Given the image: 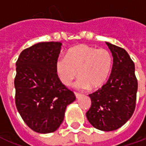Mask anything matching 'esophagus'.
<instances>
[{
	"label": "esophagus",
	"mask_w": 146,
	"mask_h": 146,
	"mask_svg": "<svg viewBox=\"0 0 146 146\" xmlns=\"http://www.w3.org/2000/svg\"><path fill=\"white\" fill-rule=\"evenodd\" d=\"M74 94H75V96L76 99H79V98L81 96H82L80 93H74Z\"/></svg>",
	"instance_id": "esophagus-1"
}]
</instances>
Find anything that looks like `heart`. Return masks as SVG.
Instances as JSON below:
<instances>
[{
  "label": "heart",
  "mask_w": 146,
  "mask_h": 146,
  "mask_svg": "<svg viewBox=\"0 0 146 146\" xmlns=\"http://www.w3.org/2000/svg\"><path fill=\"white\" fill-rule=\"evenodd\" d=\"M112 67V56L105 49H96L80 44L70 49L66 56L59 57L56 71L64 85L68 86L79 76L73 84L79 90L100 87L105 83Z\"/></svg>",
  "instance_id": "heart-1"
}]
</instances>
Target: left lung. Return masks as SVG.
Wrapping results in <instances>:
<instances>
[{
    "label": "left lung",
    "instance_id": "obj_1",
    "mask_svg": "<svg viewBox=\"0 0 146 146\" xmlns=\"http://www.w3.org/2000/svg\"><path fill=\"white\" fill-rule=\"evenodd\" d=\"M113 56V66L107 83L90 94L91 107L86 113L90 124L110 132L120 128L132 117L135 108L138 83L135 64L119 46L106 42Z\"/></svg>",
    "mask_w": 146,
    "mask_h": 146
}]
</instances>
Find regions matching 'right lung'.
I'll list each match as a JSON object with an SVG mask.
<instances>
[{"label": "right lung", "instance_id": "add662e5", "mask_svg": "<svg viewBox=\"0 0 146 146\" xmlns=\"http://www.w3.org/2000/svg\"><path fill=\"white\" fill-rule=\"evenodd\" d=\"M60 42H40L22 51L16 63L15 103L34 132H55L63 122L74 93L61 83L56 71Z\"/></svg>", "mask_w": 146, "mask_h": 146}]
</instances>
